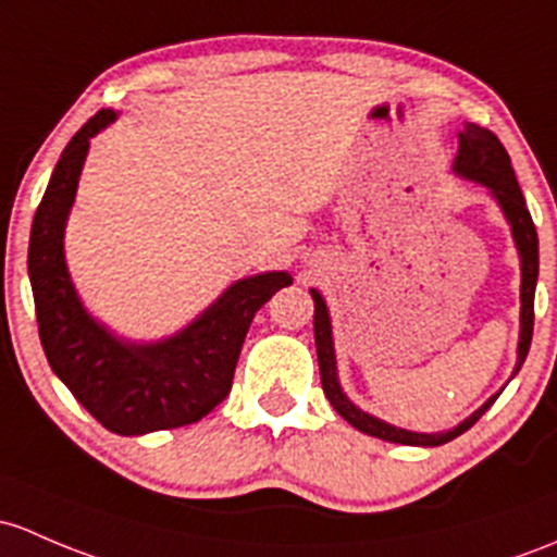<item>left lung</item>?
<instances>
[{
    "mask_svg": "<svg viewBox=\"0 0 557 557\" xmlns=\"http://www.w3.org/2000/svg\"><path fill=\"white\" fill-rule=\"evenodd\" d=\"M454 173L459 178L475 181V184L485 186L488 195L494 197L496 205L505 213L507 224H510L515 248L520 256V336H518V362H515V373L523 366L525 355H529L531 336H534V294H536V277H540V239H536L534 221H531L529 208H525L523 191H520L518 178L510 165V154L502 146V140L494 136L485 127L475 125V122H467L465 131L459 133V151L454 157ZM314 298V347H318V362H320V382H323L325 397L331 400V406L336 408L338 417H344L355 430L366 432V435L379 437L386 443H400V446H443V443L454 441L461 432L470 430L475 421L494 406L496 395H491L483 406L478 408L472 417L446 432H411L403 430V426L389 424L371 413H366L362 408H357L347 395H344L342 384H338V368H336V349H333V327H331V314H327L325 298L318 290H309ZM510 376V379H512Z\"/></svg>",
    "mask_w": 557,
    "mask_h": 557,
    "instance_id": "1",
    "label": "left lung"
}]
</instances>
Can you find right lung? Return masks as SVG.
Listing matches in <instances>:
<instances>
[{
  "label": "right lung",
  "instance_id": "right-lung-1",
  "mask_svg": "<svg viewBox=\"0 0 557 557\" xmlns=\"http://www.w3.org/2000/svg\"><path fill=\"white\" fill-rule=\"evenodd\" d=\"M116 116L114 109H101L63 149L34 215L28 280L52 373L107 430L149 435L195 424L230 395L253 314L294 277L261 272L237 280L189 325L160 342H131L92 318L69 274L63 234L90 138Z\"/></svg>",
  "mask_w": 557,
  "mask_h": 557
}]
</instances>
